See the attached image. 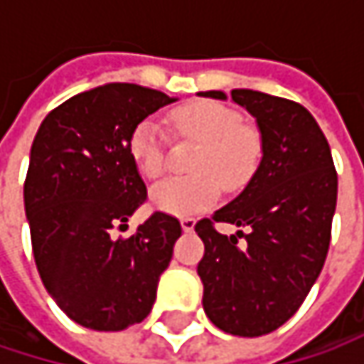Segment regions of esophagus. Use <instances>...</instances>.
Segmentation results:
<instances>
[{
    "label": "esophagus",
    "mask_w": 364,
    "mask_h": 364,
    "mask_svg": "<svg viewBox=\"0 0 364 364\" xmlns=\"http://www.w3.org/2000/svg\"><path fill=\"white\" fill-rule=\"evenodd\" d=\"M181 228H183V232H193V228H196V219L185 217V219H181Z\"/></svg>",
    "instance_id": "obj_1"
}]
</instances>
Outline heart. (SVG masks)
I'll list each match as a JSON object with an SVG mask.
<instances>
[{
  "mask_svg": "<svg viewBox=\"0 0 364 364\" xmlns=\"http://www.w3.org/2000/svg\"><path fill=\"white\" fill-rule=\"evenodd\" d=\"M173 124L183 136L200 143L191 162L196 175L158 183L149 193L154 208L175 217H191L217 204L221 185L236 191L255 175L261 160V139L255 130L242 126L238 111L215 101H196L173 111ZM128 151L145 179L162 177L166 168V139L154 117L134 126Z\"/></svg>",
  "mask_w": 364,
  "mask_h": 364,
  "instance_id": "b5f03b06",
  "label": "heart"
}]
</instances>
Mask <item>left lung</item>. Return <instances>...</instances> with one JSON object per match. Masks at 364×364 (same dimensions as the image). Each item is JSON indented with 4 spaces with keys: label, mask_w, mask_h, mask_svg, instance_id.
I'll return each instance as SVG.
<instances>
[{
    "label": "left lung",
    "mask_w": 364,
    "mask_h": 364,
    "mask_svg": "<svg viewBox=\"0 0 364 364\" xmlns=\"http://www.w3.org/2000/svg\"><path fill=\"white\" fill-rule=\"evenodd\" d=\"M198 95L228 99L221 90ZM232 101L257 119L263 158L238 198L196 223L204 242L198 276L210 323L259 337L299 310L325 265L337 173L327 139L306 107L247 88L232 90ZM215 223H232L239 232L219 235Z\"/></svg>",
    "instance_id": "left-lung-1"
}]
</instances>
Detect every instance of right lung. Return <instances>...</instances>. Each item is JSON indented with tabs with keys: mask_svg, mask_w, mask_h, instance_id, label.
Segmentation results:
<instances>
[{
	"mask_svg": "<svg viewBox=\"0 0 364 364\" xmlns=\"http://www.w3.org/2000/svg\"><path fill=\"white\" fill-rule=\"evenodd\" d=\"M173 101L136 84H105L50 111L33 139L25 213L37 272L82 327L122 331L151 312L181 223L158 210L128 238L111 230L147 200L128 139Z\"/></svg>",
	"mask_w": 364,
	"mask_h": 364,
	"instance_id": "add662e5",
	"label": "right lung"
}]
</instances>
